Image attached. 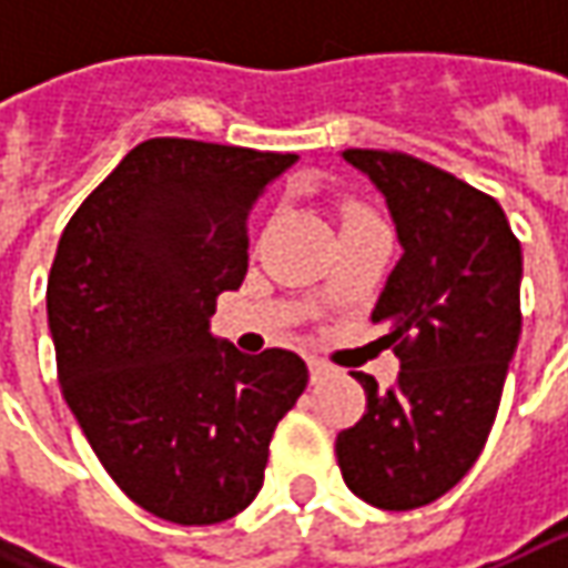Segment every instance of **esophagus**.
<instances>
[{
  "instance_id": "obj_1",
  "label": "esophagus",
  "mask_w": 568,
  "mask_h": 568,
  "mask_svg": "<svg viewBox=\"0 0 568 568\" xmlns=\"http://www.w3.org/2000/svg\"><path fill=\"white\" fill-rule=\"evenodd\" d=\"M328 373H332V366H328V363L310 361V376H313V382H318L322 376H328Z\"/></svg>"
}]
</instances>
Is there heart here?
<instances>
[{"label":"heart","instance_id":"heart-1","mask_svg":"<svg viewBox=\"0 0 568 568\" xmlns=\"http://www.w3.org/2000/svg\"><path fill=\"white\" fill-rule=\"evenodd\" d=\"M361 214H366L363 207H347V221H351V217H361Z\"/></svg>","mask_w":568,"mask_h":568}]
</instances>
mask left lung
Returning a JSON list of instances; mask_svg holds the SVG:
<instances>
[{
	"label": "left lung",
	"instance_id": "8db88e82",
	"mask_svg": "<svg viewBox=\"0 0 568 568\" xmlns=\"http://www.w3.org/2000/svg\"><path fill=\"white\" fill-rule=\"evenodd\" d=\"M341 158L376 186L402 258L373 322L402 357L392 388L366 373V414L335 455L363 503L407 513L448 493L490 436L521 335V246L496 199L398 151Z\"/></svg>",
	"mask_w": 568,
	"mask_h": 568
}]
</instances>
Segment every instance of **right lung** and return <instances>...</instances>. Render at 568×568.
Instances as JSON below:
<instances>
[{
    "label": "right lung",
    "instance_id": "1",
    "mask_svg": "<svg viewBox=\"0 0 568 568\" xmlns=\"http://www.w3.org/2000/svg\"><path fill=\"white\" fill-rule=\"evenodd\" d=\"M296 154L148 139L72 214L47 284L59 385L120 490L176 525H217L262 490L277 420L310 369L211 335L246 277L250 211Z\"/></svg>",
    "mask_w": 568,
    "mask_h": 568
}]
</instances>
